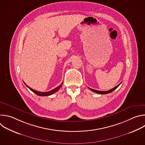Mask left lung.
<instances>
[{"instance_id":"1","label":"left lung","mask_w":145,"mask_h":145,"mask_svg":"<svg viewBox=\"0 0 145 145\" xmlns=\"http://www.w3.org/2000/svg\"><path fill=\"white\" fill-rule=\"evenodd\" d=\"M121 84V83H120ZM120 84H119V85H118L117 86H116L115 87H114V88H113L112 89H110V90H108V91H97V90H95V89H92V88H89L88 87V88L89 89H91L92 91H93V92H96V93H99V94H107V93H111V92H112V91H114V90H115L119 86V85Z\"/></svg>"}]
</instances>
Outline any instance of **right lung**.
Segmentation results:
<instances>
[{"label": "right lung", "mask_w": 145, "mask_h": 145, "mask_svg": "<svg viewBox=\"0 0 145 145\" xmlns=\"http://www.w3.org/2000/svg\"><path fill=\"white\" fill-rule=\"evenodd\" d=\"M24 83L25 84V85L32 91V92H33L34 93H35L36 95H38V96H49V95H52V94H53V93H54L55 92H56L61 87V86H63V83H61L59 86H58L57 87H56V88H55L54 89H52V90H51V91H48V92H38V91H35V90H34V89H33L32 88H31L30 87H28L26 84V83L25 82H24Z\"/></svg>", "instance_id": "right-lung-1"}]
</instances>
